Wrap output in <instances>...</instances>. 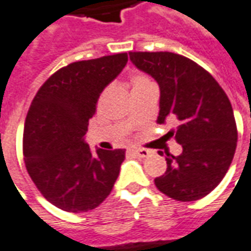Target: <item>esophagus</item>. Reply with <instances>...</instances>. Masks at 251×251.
Instances as JSON below:
<instances>
[{
  "label": "esophagus",
  "mask_w": 251,
  "mask_h": 251,
  "mask_svg": "<svg viewBox=\"0 0 251 251\" xmlns=\"http://www.w3.org/2000/svg\"><path fill=\"white\" fill-rule=\"evenodd\" d=\"M132 152L134 155H137L139 158H147L150 155V150H146V148H140V147H134L132 148Z\"/></svg>",
  "instance_id": "34e87169"
}]
</instances>
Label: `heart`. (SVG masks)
<instances>
[{"mask_svg": "<svg viewBox=\"0 0 251 251\" xmlns=\"http://www.w3.org/2000/svg\"><path fill=\"white\" fill-rule=\"evenodd\" d=\"M130 81H132L133 88H139V86H143V85H147V83L151 82L147 76L143 75V74H133Z\"/></svg>", "mask_w": 251, "mask_h": 251, "instance_id": "1", "label": "heart"}]
</instances>
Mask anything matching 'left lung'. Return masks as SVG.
<instances>
[{
    "mask_svg": "<svg viewBox=\"0 0 251 251\" xmlns=\"http://www.w3.org/2000/svg\"><path fill=\"white\" fill-rule=\"evenodd\" d=\"M136 67L159 85L156 122L177 119L178 156L166 154L168 169L155 178L156 188L181 202L198 201L214 190L231 166L238 130L233 110L219 82L195 61L172 52H129ZM163 156V152L159 151Z\"/></svg>",
    "mask_w": 251,
    "mask_h": 251,
    "instance_id": "8db88e82",
    "label": "left lung"
}]
</instances>
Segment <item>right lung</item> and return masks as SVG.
<instances>
[{"instance_id":"right-lung-1","label":"right lung","mask_w":251,"mask_h":251,"mask_svg":"<svg viewBox=\"0 0 251 251\" xmlns=\"http://www.w3.org/2000/svg\"><path fill=\"white\" fill-rule=\"evenodd\" d=\"M127 63V53L71 63L37 92L23 133L25 169L44 198L64 211L96 209L110 195L125 150L90 151L85 143L97 100Z\"/></svg>"}]
</instances>
